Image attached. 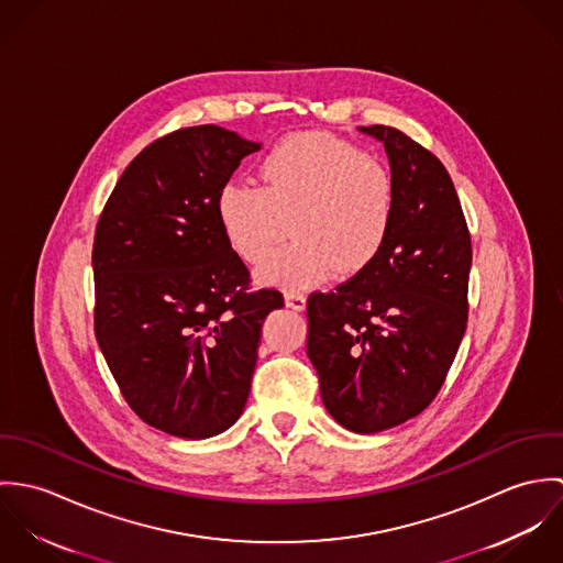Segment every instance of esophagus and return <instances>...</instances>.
I'll use <instances>...</instances> for the list:
<instances>
[{"label":"esophagus","instance_id":"34e87169","mask_svg":"<svg viewBox=\"0 0 563 563\" xmlns=\"http://www.w3.org/2000/svg\"><path fill=\"white\" fill-rule=\"evenodd\" d=\"M286 306L295 312H303L306 310V297L301 292H286Z\"/></svg>","mask_w":563,"mask_h":563}]
</instances>
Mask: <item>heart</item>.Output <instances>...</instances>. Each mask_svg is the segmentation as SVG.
I'll use <instances>...</instances> for the list:
<instances>
[{"instance_id": "heart-1", "label": "heart", "mask_w": 563, "mask_h": 563, "mask_svg": "<svg viewBox=\"0 0 563 563\" xmlns=\"http://www.w3.org/2000/svg\"><path fill=\"white\" fill-rule=\"evenodd\" d=\"M264 186L228 181L217 197L225 241L244 262H260L266 286L312 288L338 271L355 275L390 239L397 186L390 168L355 145L306 132L275 143L260 162Z\"/></svg>"}]
</instances>
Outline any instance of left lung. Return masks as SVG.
<instances>
[{
	"instance_id": "obj_1",
	"label": "left lung",
	"mask_w": 563,
	"mask_h": 563,
	"mask_svg": "<svg viewBox=\"0 0 563 563\" xmlns=\"http://www.w3.org/2000/svg\"><path fill=\"white\" fill-rule=\"evenodd\" d=\"M357 130L386 150L395 223L375 262L308 299V357L331 418L379 433L440 393L466 331L473 246L444 164L395 128Z\"/></svg>"
}]
</instances>
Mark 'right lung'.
Masks as SVG:
<instances>
[{"mask_svg":"<svg viewBox=\"0 0 563 563\" xmlns=\"http://www.w3.org/2000/svg\"><path fill=\"white\" fill-rule=\"evenodd\" d=\"M262 143L219 125L177 130L117 181L95 232V335L125 401L168 435L203 440L244 411L277 290L249 271L217 197Z\"/></svg>","mask_w":563,"mask_h":563,"instance_id":"add662e5","label":"right lung"}]
</instances>
